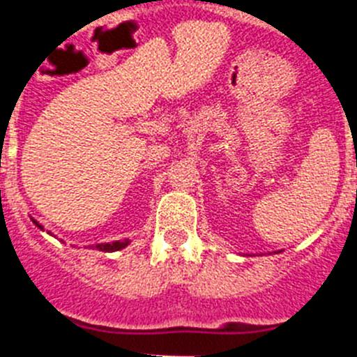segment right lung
<instances>
[{
    "instance_id": "obj_1",
    "label": "right lung",
    "mask_w": 357,
    "mask_h": 357,
    "mask_svg": "<svg viewBox=\"0 0 357 357\" xmlns=\"http://www.w3.org/2000/svg\"><path fill=\"white\" fill-rule=\"evenodd\" d=\"M33 223H36L39 229H43V227H40L36 220H33ZM128 243H130L128 239H123V241H114V243H100V245H96V248L100 252H118V250H121V248L128 247Z\"/></svg>"
}]
</instances>
